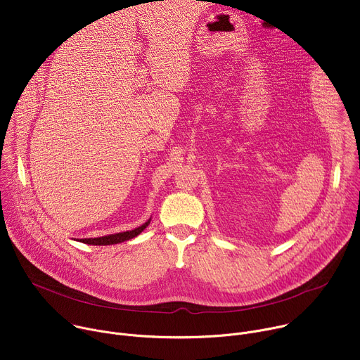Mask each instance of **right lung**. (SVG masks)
<instances>
[{
    "instance_id": "obj_1",
    "label": "right lung",
    "mask_w": 360,
    "mask_h": 360,
    "mask_svg": "<svg viewBox=\"0 0 360 360\" xmlns=\"http://www.w3.org/2000/svg\"><path fill=\"white\" fill-rule=\"evenodd\" d=\"M150 222V219L148 222H145L143 225L132 229V231H127V232H120V233H114V235H107V236H101V238H89V239H79L82 243H88V245H114V243H120V242H125L128 239H132L135 236H138Z\"/></svg>"
}]
</instances>
